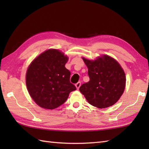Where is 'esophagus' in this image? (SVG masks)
<instances>
[{
	"label": "esophagus",
	"instance_id": "34e87169",
	"mask_svg": "<svg viewBox=\"0 0 149 149\" xmlns=\"http://www.w3.org/2000/svg\"><path fill=\"white\" fill-rule=\"evenodd\" d=\"M81 82H78L77 83L75 84V86H76V88H77V90H79V87L81 86Z\"/></svg>",
	"mask_w": 149,
	"mask_h": 149
}]
</instances>
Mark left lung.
<instances>
[{"label": "left lung", "mask_w": 149, "mask_h": 149, "mask_svg": "<svg viewBox=\"0 0 149 149\" xmlns=\"http://www.w3.org/2000/svg\"><path fill=\"white\" fill-rule=\"evenodd\" d=\"M88 68V83L83 84L79 90L91 105L106 108L115 104L123 93L125 75L115 59L104 55L95 61L83 58Z\"/></svg>", "instance_id": "left-lung-1"}]
</instances>
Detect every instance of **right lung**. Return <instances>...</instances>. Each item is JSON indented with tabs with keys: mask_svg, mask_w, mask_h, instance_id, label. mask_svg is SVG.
I'll return each mask as SVG.
<instances>
[{
	"mask_svg": "<svg viewBox=\"0 0 149 149\" xmlns=\"http://www.w3.org/2000/svg\"><path fill=\"white\" fill-rule=\"evenodd\" d=\"M68 58L56 49H49L34 59L27 69L26 84L31 97L43 108L54 109L76 90L65 68Z\"/></svg>",
	"mask_w": 149,
	"mask_h": 149,
	"instance_id": "add662e5",
	"label": "right lung"
}]
</instances>
